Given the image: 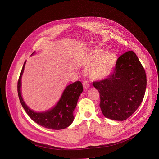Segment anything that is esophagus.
I'll use <instances>...</instances> for the list:
<instances>
[{"instance_id": "34e87169", "label": "esophagus", "mask_w": 159, "mask_h": 159, "mask_svg": "<svg viewBox=\"0 0 159 159\" xmlns=\"http://www.w3.org/2000/svg\"><path fill=\"white\" fill-rule=\"evenodd\" d=\"M83 87H84V89H88L89 87V84L87 80L83 82Z\"/></svg>"}]
</instances>
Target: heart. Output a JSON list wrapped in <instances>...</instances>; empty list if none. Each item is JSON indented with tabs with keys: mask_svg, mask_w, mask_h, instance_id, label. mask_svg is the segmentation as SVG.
I'll return each instance as SVG.
<instances>
[{
	"mask_svg": "<svg viewBox=\"0 0 159 159\" xmlns=\"http://www.w3.org/2000/svg\"><path fill=\"white\" fill-rule=\"evenodd\" d=\"M116 62L114 53L105 52L101 48H92L86 53L84 59L86 66L89 67V75L95 80L102 79L111 73Z\"/></svg>",
	"mask_w": 159,
	"mask_h": 159,
	"instance_id": "heart-1",
	"label": "heart"
}]
</instances>
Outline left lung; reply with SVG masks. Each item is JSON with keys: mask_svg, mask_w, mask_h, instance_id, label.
<instances>
[{"mask_svg": "<svg viewBox=\"0 0 159 159\" xmlns=\"http://www.w3.org/2000/svg\"><path fill=\"white\" fill-rule=\"evenodd\" d=\"M146 75L136 54L128 51L116 61L115 70L107 78L93 82L99 91L100 107L105 117L124 120L143 101Z\"/></svg>", "mask_w": 159, "mask_h": 159, "instance_id": "8db88e82", "label": "left lung"}]
</instances>
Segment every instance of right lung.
<instances>
[{
	"instance_id": "right-lung-1",
	"label": "right lung",
	"mask_w": 159,
	"mask_h": 159,
	"mask_svg": "<svg viewBox=\"0 0 159 159\" xmlns=\"http://www.w3.org/2000/svg\"><path fill=\"white\" fill-rule=\"evenodd\" d=\"M35 53L33 52L32 54ZM26 64L24 62L17 83V91L20 103L30 117L41 126L50 129L59 130L68 127L74 120L73 111L83 91L82 82L76 81L67 86L59 101L52 110L46 112H35L26 106L21 95V77Z\"/></svg>"
}]
</instances>
